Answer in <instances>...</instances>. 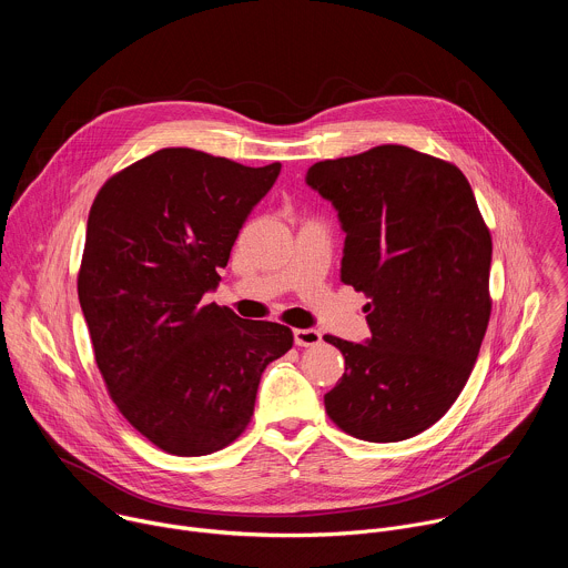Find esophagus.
<instances>
[{
  "label": "esophagus",
  "instance_id": "obj_1",
  "mask_svg": "<svg viewBox=\"0 0 568 568\" xmlns=\"http://www.w3.org/2000/svg\"><path fill=\"white\" fill-rule=\"evenodd\" d=\"M294 344L301 346V348L318 346V344H321V333H318V331H312V328H296V331H294Z\"/></svg>",
  "mask_w": 568,
  "mask_h": 568
}]
</instances>
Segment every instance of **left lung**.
<instances>
[{
  "label": "left lung",
  "mask_w": 568,
  "mask_h": 568,
  "mask_svg": "<svg viewBox=\"0 0 568 568\" xmlns=\"http://www.w3.org/2000/svg\"><path fill=\"white\" fill-rule=\"evenodd\" d=\"M305 182L346 231L342 281L371 296L368 344L326 335L346 373L328 418L368 443L436 425L469 379L493 312V235L452 161L407 145L318 161Z\"/></svg>",
  "instance_id": "left-lung-1"
}]
</instances>
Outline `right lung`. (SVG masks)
I'll return each mask as SVG.
<instances>
[{"instance_id": "obj_1", "label": "right lung", "mask_w": 568, "mask_h": 568, "mask_svg": "<svg viewBox=\"0 0 568 568\" xmlns=\"http://www.w3.org/2000/svg\"><path fill=\"white\" fill-rule=\"evenodd\" d=\"M278 173V161L161 148L114 173L90 209L78 298L97 366L121 416L166 454L231 445L265 366L294 344L281 323L202 303Z\"/></svg>"}]
</instances>
